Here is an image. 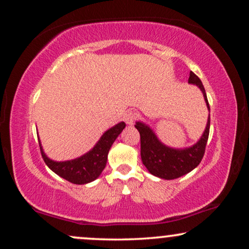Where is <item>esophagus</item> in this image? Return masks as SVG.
<instances>
[{"label": "esophagus", "instance_id": "34e87169", "mask_svg": "<svg viewBox=\"0 0 249 249\" xmlns=\"http://www.w3.org/2000/svg\"><path fill=\"white\" fill-rule=\"evenodd\" d=\"M136 118H137V117H136V113L134 111L125 112L124 115V120L125 124H134Z\"/></svg>", "mask_w": 249, "mask_h": 249}]
</instances>
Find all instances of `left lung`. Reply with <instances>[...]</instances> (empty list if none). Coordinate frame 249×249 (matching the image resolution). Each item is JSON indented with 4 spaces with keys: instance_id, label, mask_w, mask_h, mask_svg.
Returning a JSON list of instances; mask_svg holds the SVG:
<instances>
[{
    "instance_id": "1",
    "label": "left lung",
    "mask_w": 249,
    "mask_h": 249,
    "mask_svg": "<svg viewBox=\"0 0 249 249\" xmlns=\"http://www.w3.org/2000/svg\"><path fill=\"white\" fill-rule=\"evenodd\" d=\"M188 84L196 85L202 90L204 100L210 111L209 101L202 81L190 71ZM135 127L141 134V156L142 164L149 173L161 179L172 180L187 175L202 161L210 134V114L206 128L199 141L186 148H172L163 144L155 132L144 122L137 121Z\"/></svg>"
}]
</instances>
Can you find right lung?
<instances>
[{"label":"right lung","mask_w":249,"mask_h":249,"mask_svg":"<svg viewBox=\"0 0 249 249\" xmlns=\"http://www.w3.org/2000/svg\"><path fill=\"white\" fill-rule=\"evenodd\" d=\"M124 127V122H119L118 124L113 125L102 135L100 141L90 151L79 158L70 160V161L57 162L47 158L38 139L44 162L54 173H56L61 178L68 180L69 182L76 183V185H85V183L94 181L104 170L107 162L108 151Z\"/></svg>","instance_id":"right-lung-1"}]
</instances>
